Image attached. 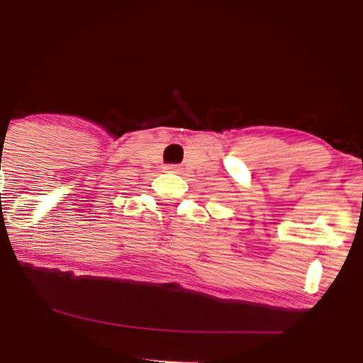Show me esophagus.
<instances>
[{
    "instance_id": "1",
    "label": "esophagus",
    "mask_w": 363,
    "mask_h": 363,
    "mask_svg": "<svg viewBox=\"0 0 363 363\" xmlns=\"http://www.w3.org/2000/svg\"><path fill=\"white\" fill-rule=\"evenodd\" d=\"M165 170H169V172H177L179 165H165Z\"/></svg>"
}]
</instances>
